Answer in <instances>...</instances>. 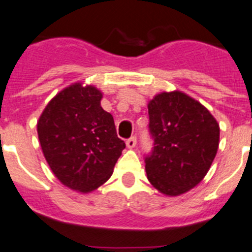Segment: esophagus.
I'll use <instances>...</instances> for the list:
<instances>
[{"instance_id": "34e87169", "label": "esophagus", "mask_w": 252, "mask_h": 252, "mask_svg": "<svg viewBox=\"0 0 252 252\" xmlns=\"http://www.w3.org/2000/svg\"><path fill=\"white\" fill-rule=\"evenodd\" d=\"M135 145H136V136H131V138H129L128 140H126V146H128L129 149H133Z\"/></svg>"}]
</instances>
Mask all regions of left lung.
<instances>
[{"label": "left lung", "mask_w": 252, "mask_h": 252, "mask_svg": "<svg viewBox=\"0 0 252 252\" xmlns=\"http://www.w3.org/2000/svg\"><path fill=\"white\" fill-rule=\"evenodd\" d=\"M149 133L154 148L145 156L151 185L166 196H180L208 172L219 145V124L198 101L180 91L151 99Z\"/></svg>", "instance_id": "left-lung-1"}]
</instances>
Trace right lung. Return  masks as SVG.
<instances>
[{"mask_svg": "<svg viewBox=\"0 0 252 252\" xmlns=\"http://www.w3.org/2000/svg\"><path fill=\"white\" fill-rule=\"evenodd\" d=\"M101 98L96 87L71 85L49 102L36 126L54 175L63 185L84 193L111 177L126 148L112 114L101 107Z\"/></svg>", "mask_w": 252, "mask_h": 252, "instance_id": "right-lung-1", "label": "right lung"}]
</instances>
